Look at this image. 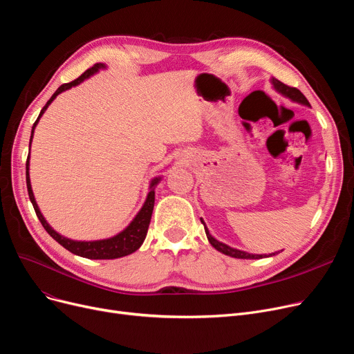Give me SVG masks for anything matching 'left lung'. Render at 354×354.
Here are the masks:
<instances>
[{"instance_id": "1", "label": "left lung", "mask_w": 354, "mask_h": 354, "mask_svg": "<svg viewBox=\"0 0 354 354\" xmlns=\"http://www.w3.org/2000/svg\"><path fill=\"white\" fill-rule=\"evenodd\" d=\"M271 82H272L274 88H275L278 93H281V95H284L286 97L291 99L292 102H297V103H301V104L310 106L308 100L306 99V96L303 95V93H301L299 88L287 86V84L281 83L280 80H277V79H272ZM201 222L203 224L202 219H201ZM203 227H205V234H207V236H208V241L211 243V245H212L215 250H218L219 252L225 254V255H230V257H234V258H241V259H259V258H266V257L275 255V252H274V254H270V255H263V254L259 255V254H250V252H245V251H239V250L231 248V247H228L227 244H222V243H219L218 239H215V238L209 234V231H208V228H207L205 224H203Z\"/></svg>"}]
</instances>
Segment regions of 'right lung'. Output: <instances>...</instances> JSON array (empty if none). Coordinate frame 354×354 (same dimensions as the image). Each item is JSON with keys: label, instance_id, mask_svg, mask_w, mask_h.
<instances>
[{"label": "right lung", "instance_id": "obj_1", "mask_svg": "<svg viewBox=\"0 0 354 354\" xmlns=\"http://www.w3.org/2000/svg\"><path fill=\"white\" fill-rule=\"evenodd\" d=\"M106 66L103 63H97L93 67L87 68L80 77H77L76 80H73L70 83H66V84H62L57 90H55L54 95L50 97V100L46 103V106L41 109L39 118H37L35 123L32 124V129H31V139H30V145H31V140H32V133H34V129L37 126V123H39L40 118L43 116V113L46 111V109L48 107V104L57 97V95H60L62 91L64 90H68L71 88L73 86H77L80 84L83 80L88 79L90 76H93V74L97 73L100 68H104ZM28 166H30V155L27 158V163H26V179H27V191H28V196H30V201L32 203L34 207V211L37 214V216H39L41 225L44 227V230L50 234V236H53L55 241L60 245H63L66 250H68L70 252L76 254L79 257H84V258H90V259H113V258H120V257H124V255H129L135 252L136 250L140 248V245L143 244V241L146 238V234H147V228H149V224H151V218H152V212H153V205H155V187L159 183L160 178H155L152 182H151V191H149L147 194V198L143 203L142 209L138 212V215L135 216V219L130 222L129 227L124 228L122 232H119L118 235L111 236V238H107V239H99V241H73V239H68L63 235H60L59 232H55L48 224L47 221L44 219V216L41 215L40 209H39V205H37V202L34 199V194H32V189H31V182H30V174H28Z\"/></svg>", "mask_w": 354, "mask_h": 354}]
</instances>
